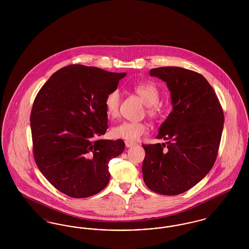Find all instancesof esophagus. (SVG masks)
I'll return each instance as SVG.
<instances>
[{
	"mask_svg": "<svg viewBox=\"0 0 249 249\" xmlns=\"http://www.w3.org/2000/svg\"><path fill=\"white\" fill-rule=\"evenodd\" d=\"M135 144H136V142H130V141H125V145H126V147H131V146H133V145H135Z\"/></svg>",
	"mask_w": 249,
	"mask_h": 249,
	"instance_id": "obj_1",
	"label": "esophagus"
}]
</instances>
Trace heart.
<instances>
[{
	"instance_id": "b5f03b06",
	"label": "heart",
	"mask_w": 249,
	"mask_h": 249,
	"mask_svg": "<svg viewBox=\"0 0 249 249\" xmlns=\"http://www.w3.org/2000/svg\"><path fill=\"white\" fill-rule=\"evenodd\" d=\"M133 90L138 95L142 103L147 107V114L154 118L159 113L158 102L160 100V90L153 82H144L135 85ZM120 105V92L119 89H113L107 94L105 107L107 115L111 118H117L119 115ZM147 131V126L142 122L124 121L115 126L111 130V134L114 138L123 139L126 141H137Z\"/></svg>"
}]
</instances>
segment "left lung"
Listing matches in <instances>:
<instances>
[{
    "instance_id": "obj_1",
    "label": "left lung",
    "mask_w": 249,
    "mask_h": 249,
    "mask_svg": "<svg viewBox=\"0 0 249 249\" xmlns=\"http://www.w3.org/2000/svg\"><path fill=\"white\" fill-rule=\"evenodd\" d=\"M150 76L165 82L173 111L157 135L166 144H142V178L152 191L174 196L194 187L212 169L224 115L213 88L200 73L167 66L151 69Z\"/></svg>"
}]
</instances>
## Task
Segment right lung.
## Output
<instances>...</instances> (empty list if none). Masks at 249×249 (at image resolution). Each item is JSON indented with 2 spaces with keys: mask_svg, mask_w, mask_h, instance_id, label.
Segmentation results:
<instances>
[{
  "mask_svg": "<svg viewBox=\"0 0 249 249\" xmlns=\"http://www.w3.org/2000/svg\"><path fill=\"white\" fill-rule=\"evenodd\" d=\"M126 72L80 64L54 72L41 88L31 113L36 164L71 198H87L109 182L108 163L124 151L123 140H95L106 133L107 94Z\"/></svg>",
  "mask_w": 249,
  "mask_h": 249,
  "instance_id": "1",
  "label": "right lung"
}]
</instances>
